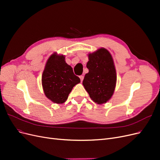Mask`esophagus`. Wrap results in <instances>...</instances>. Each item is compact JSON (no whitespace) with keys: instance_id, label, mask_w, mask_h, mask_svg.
Wrapping results in <instances>:
<instances>
[{"instance_id":"esophagus-1","label":"esophagus","mask_w":160,"mask_h":160,"mask_svg":"<svg viewBox=\"0 0 160 160\" xmlns=\"http://www.w3.org/2000/svg\"><path fill=\"white\" fill-rule=\"evenodd\" d=\"M79 78H80V79H81V81L82 82V81H83V79H84V76H83V75H81V76L79 77Z\"/></svg>"}]
</instances>
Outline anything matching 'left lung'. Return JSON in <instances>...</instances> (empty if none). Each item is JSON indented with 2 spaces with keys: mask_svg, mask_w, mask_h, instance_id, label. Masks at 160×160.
Segmentation results:
<instances>
[{
  "mask_svg": "<svg viewBox=\"0 0 160 160\" xmlns=\"http://www.w3.org/2000/svg\"><path fill=\"white\" fill-rule=\"evenodd\" d=\"M83 85L90 98L99 105L106 103L113 95L117 82L115 67L109 51L101 47L89 53Z\"/></svg>",
  "mask_w": 160,
  "mask_h": 160,
  "instance_id": "8db88e82",
  "label": "left lung"
}]
</instances>
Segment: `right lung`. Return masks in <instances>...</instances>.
<instances>
[{"label": "right lung", "mask_w": 160, "mask_h": 160, "mask_svg": "<svg viewBox=\"0 0 160 160\" xmlns=\"http://www.w3.org/2000/svg\"><path fill=\"white\" fill-rule=\"evenodd\" d=\"M42 86L47 98L52 102H65L72 89L81 81L65 62L63 55L54 52L48 59L42 75Z\"/></svg>", "instance_id": "right-lung-1"}]
</instances>
